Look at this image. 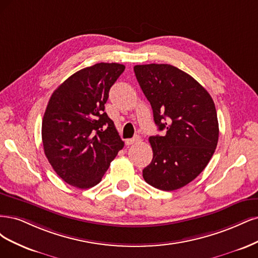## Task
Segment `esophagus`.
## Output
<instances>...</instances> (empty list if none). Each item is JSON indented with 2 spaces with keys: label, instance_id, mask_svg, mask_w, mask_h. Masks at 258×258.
<instances>
[{
  "label": "esophagus",
  "instance_id": "esophagus-1",
  "mask_svg": "<svg viewBox=\"0 0 258 258\" xmlns=\"http://www.w3.org/2000/svg\"><path fill=\"white\" fill-rule=\"evenodd\" d=\"M138 140H139V137H138V136H135V137H133V138L126 139V140H125V144H126L127 146H131V145H133V144H135L136 141H138Z\"/></svg>",
  "mask_w": 258,
  "mask_h": 258
}]
</instances>
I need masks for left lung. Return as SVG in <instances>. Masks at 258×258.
I'll return each mask as SVG.
<instances>
[{"instance_id":"8db88e82","label":"left lung","mask_w":258,"mask_h":258,"mask_svg":"<svg viewBox=\"0 0 258 258\" xmlns=\"http://www.w3.org/2000/svg\"><path fill=\"white\" fill-rule=\"evenodd\" d=\"M138 84L151 104L163 136L149 138L152 162L143 170L147 183L174 190L193 181L211 160L219 122L208 91L185 72L169 64L135 65Z\"/></svg>"}]
</instances>
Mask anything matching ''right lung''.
Returning a JSON list of instances; mask_svg holds the SVG:
<instances>
[{
    "label": "right lung",
    "mask_w": 258,
    "mask_h": 258,
    "mask_svg": "<svg viewBox=\"0 0 258 258\" xmlns=\"http://www.w3.org/2000/svg\"><path fill=\"white\" fill-rule=\"evenodd\" d=\"M125 66L97 63L80 70L56 88L41 124L46 157L57 176L78 188L101 182L124 147L105 112L109 90Z\"/></svg>",
    "instance_id": "add662e5"
}]
</instances>
